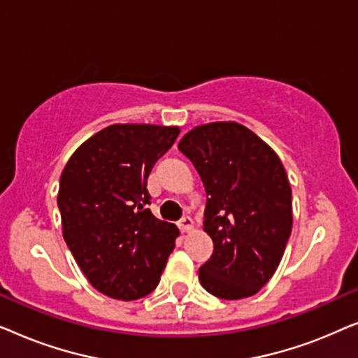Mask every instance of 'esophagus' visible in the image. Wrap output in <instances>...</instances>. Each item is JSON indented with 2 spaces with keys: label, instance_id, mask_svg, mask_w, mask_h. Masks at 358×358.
<instances>
[{
  "label": "esophagus",
  "instance_id": "34e87169",
  "mask_svg": "<svg viewBox=\"0 0 358 358\" xmlns=\"http://www.w3.org/2000/svg\"><path fill=\"white\" fill-rule=\"evenodd\" d=\"M178 227H179L180 231H190V229H192V227H194V220L185 215V217H182L178 222Z\"/></svg>",
  "mask_w": 358,
  "mask_h": 358
}]
</instances>
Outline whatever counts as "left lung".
<instances>
[{"mask_svg":"<svg viewBox=\"0 0 358 358\" xmlns=\"http://www.w3.org/2000/svg\"><path fill=\"white\" fill-rule=\"evenodd\" d=\"M202 179L203 229L213 254L199 280L223 300L252 296L271 280L292 233V189L282 161L236 122H215L179 141Z\"/></svg>","mask_w":358,"mask_h":358,"instance_id":"1","label":"left lung"}]
</instances>
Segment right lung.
I'll use <instances>...</instances> for the list:
<instances>
[{
  "instance_id": "right-lung-1",
  "label": "right lung",
  "mask_w": 358,
  "mask_h": 358,
  "mask_svg": "<svg viewBox=\"0 0 358 358\" xmlns=\"http://www.w3.org/2000/svg\"><path fill=\"white\" fill-rule=\"evenodd\" d=\"M178 135V127L110 125L62 173L57 203L66 246L91 285L115 300L153 292L176 246L179 229L151 213L146 184Z\"/></svg>"
}]
</instances>
